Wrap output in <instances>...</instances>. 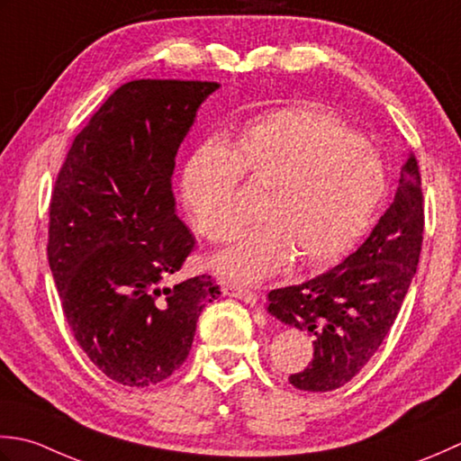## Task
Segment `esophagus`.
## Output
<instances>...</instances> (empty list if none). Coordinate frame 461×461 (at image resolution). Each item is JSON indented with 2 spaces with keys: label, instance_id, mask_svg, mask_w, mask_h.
<instances>
[{
  "label": "esophagus",
  "instance_id": "34e87169",
  "mask_svg": "<svg viewBox=\"0 0 461 461\" xmlns=\"http://www.w3.org/2000/svg\"><path fill=\"white\" fill-rule=\"evenodd\" d=\"M221 288H222V294L234 296V298H240V300H244V303H247V304H252V306L257 304V294L252 293V290H250V288H247V286H242V285H234V283H227V280H222V283H221Z\"/></svg>",
  "mask_w": 461,
  "mask_h": 461
}]
</instances>
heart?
Listing matches in <instances>:
<instances>
[{
  "mask_svg": "<svg viewBox=\"0 0 461 461\" xmlns=\"http://www.w3.org/2000/svg\"><path fill=\"white\" fill-rule=\"evenodd\" d=\"M265 193V221L217 257L222 275L255 283L286 265H324L362 237L386 176L380 158L352 129L310 107L257 117L232 147L206 139L185 165L181 193L204 239L224 242L244 222L240 181Z\"/></svg>",
  "mask_w": 461,
  "mask_h": 461,
  "instance_id": "1",
  "label": "heart"
}]
</instances>
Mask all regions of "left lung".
I'll return each instance as SVG.
<instances>
[{"label": "left lung", "instance_id": "8db88e82", "mask_svg": "<svg viewBox=\"0 0 461 461\" xmlns=\"http://www.w3.org/2000/svg\"><path fill=\"white\" fill-rule=\"evenodd\" d=\"M424 240V194L410 153L390 209L342 265L303 285L270 290L268 312L314 338V358L290 374L298 390L330 392L358 374L396 321Z\"/></svg>", "mask_w": 461, "mask_h": 461}]
</instances>
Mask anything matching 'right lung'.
Instances as JSON below:
<instances>
[{"label": "right lung", "mask_w": 461, "mask_h": 461, "mask_svg": "<svg viewBox=\"0 0 461 461\" xmlns=\"http://www.w3.org/2000/svg\"><path fill=\"white\" fill-rule=\"evenodd\" d=\"M212 81L121 86L73 139L50 203L47 258L75 340L123 386L168 378L189 356L211 275L165 286L196 249L175 214L173 168Z\"/></svg>", "instance_id": "1"}]
</instances>
